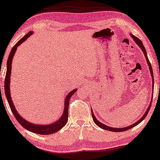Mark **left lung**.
Segmentation results:
<instances>
[{"mask_svg":"<svg viewBox=\"0 0 160 160\" xmlns=\"http://www.w3.org/2000/svg\"><path fill=\"white\" fill-rule=\"evenodd\" d=\"M131 36H132V38H133V40H134L135 41V42H136V43L138 44V45H139V47H140L141 49L142 50V52H143V53H144L145 58H146V59H147V63H148V66H149V69H150V71H151V76H152V89H153V88H154V79H153V73H152V67H151V62H149V60H148V57H147V51H146V49H145V48H144V45H143V44H142V41H141V40H140V39H139L138 38H137V37H135V36L132 35V34H131ZM151 101H152V100H151ZM151 103L150 104V105H149V107H148V108L147 111L145 112L144 115H143V116H142V118L140 119V120H138L137 122H135V123H134L133 124L130 125V126H128V127H124V128H112V127H108V126H106V125L103 124L102 123H101L100 122H99V121H98V120H97V119L96 118V117L94 116V114H93V111H92V109H91V114H92V117H93V122H94L95 123H96V125H98V127H100V128H102L104 129V130H107V131H113V132H122V131H127V130H128V129H130V128H132V127H134L135 126H136V125H138V124H140V122H141L142 120H143L144 119L146 118V116H147V114H148V111H149V110H150V108H151Z\"/></svg>","mask_w":160,"mask_h":160,"instance_id":"8db88e82","label":"left lung"}]
</instances>
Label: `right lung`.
I'll list each match as a JSON object with an SVG mask.
<instances>
[{"label":"right lung","instance_id":"obj_1","mask_svg":"<svg viewBox=\"0 0 160 160\" xmlns=\"http://www.w3.org/2000/svg\"><path fill=\"white\" fill-rule=\"evenodd\" d=\"M31 35H32V32H29L28 34L22 37V38L12 47L11 52H10L8 57V63H7V72H6V76H5V93L7 100L8 101V103L9 104V107H10V108H11L12 113L15 116L16 120L19 122V124L21 125L22 127L26 128L27 130H28L29 131L35 132V133H38L40 135H49V134H52L55 132L58 131L67 124V120H68V115H69V105L70 98L73 96V93L77 91V89H74L73 91H71V92L67 95V96L65 99V102H64V113L62 114V116L61 117L57 122H56L55 123H53L52 124H49V125L34 124L30 123V122H28L25 120H24L20 116L19 113H18V112L16 111L14 106H13L12 100L11 99V96H10L9 81H10V75H11L12 62V58L16 51L17 47L20 45V44L25 41V40H26L27 38H29Z\"/></svg>","mask_w":160,"mask_h":160}]
</instances>
